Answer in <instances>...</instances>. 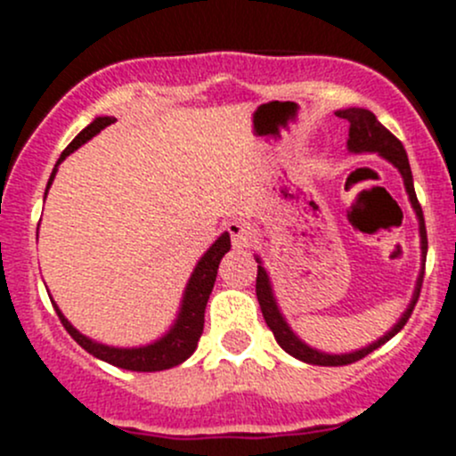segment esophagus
<instances>
[{"mask_svg": "<svg viewBox=\"0 0 456 456\" xmlns=\"http://www.w3.org/2000/svg\"><path fill=\"white\" fill-rule=\"evenodd\" d=\"M227 232L232 236V242L236 249H247L251 247V242L256 240V229L254 224L245 223V220H232L227 224Z\"/></svg>", "mask_w": 456, "mask_h": 456, "instance_id": "34e87169", "label": "esophagus"}]
</instances>
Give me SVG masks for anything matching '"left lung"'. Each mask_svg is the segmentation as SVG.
Here are the masks:
<instances>
[{
	"label": "left lung",
	"instance_id": "1",
	"mask_svg": "<svg viewBox=\"0 0 456 456\" xmlns=\"http://www.w3.org/2000/svg\"><path fill=\"white\" fill-rule=\"evenodd\" d=\"M338 117L346 118L348 126H351V127H348V150H351V151H377V154H381L384 159H388L390 163H393L395 167L402 172L403 185H406V191H408V196H411L412 207H415L417 216H419L421 251H424V256H426L428 254V236H426L424 211H421L419 200H417L415 185H412L411 163H408V156H406V150H403L402 141H399L397 136L393 134V132L386 130V127L381 126L379 121H377L375 114H372L370 110H364V108L339 110ZM257 262H260V260H257ZM421 282H424V271H421V275H419V282H417V291H415V297H412L411 306H408V311L403 314L402 320L395 324L393 330H388L384 338L377 339V342L370 344V346L362 348V351H355V353H346V355H326V353H320V351H315V348H309L305 342H300V339L293 335V330L289 329V324L284 322V317L280 315L278 305H275V300H273V293H271V284H269V278H266V271L262 269L260 265H257L256 296H257V302H260V309H262V315H265L266 326L273 330V338L278 339V344L284 348V351L289 353V355L297 357V360L306 362V364L346 366V364H353V362L364 360L369 353L375 351V348H379L381 344L388 342L393 335H397L399 330L406 326L408 317L412 315V309H415L417 300H419Z\"/></svg>",
	"mask_w": 456,
	"mask_h": 456
}]
</instances>
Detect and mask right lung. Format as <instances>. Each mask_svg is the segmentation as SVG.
<instances>
[{"mask_svg":"<svg viewBox=\"0 0 456 456\" xmlns=\"http://www.w3.org/2000/svg\"><path fill=\"white\" fill-rule=\"evenodd\" d=\"M114 121H117L114 117L94 118V121H92L86 130H81L79 134L75 136V141L63 150L61 159L57 160V165L61 163L70 151H75L77 147L84 145L86 141H90L92 136L99 134L103 127H108L110 123ZM54 174H57V167L53 169V176H50L48 187L53 185ZM229 247H232L229 233H223V236L209 247V251L200 257L199 266L194 269V273H191L190 278V284H187L185 297H183V309H181V315H178L176 324H174V329L169 330L163 339L150 344V346H142V348L103 346V344H96L92 342V339H87L86 335H81L79 330H77L75 326L61 315V311L57 309V305H54V311H57L59 320H61L63 329L72 335V339H75L81 348H86L90 355L99 357V360L108 362V364L118 366V369H126V370H136V372H154V370L172 369V366L183 364V362L196 351V346H199L202 326H205L207 300H209V293L211 289H214L220 260H223V256L227 254Z\"/></svg>","mask_w":456,"mask_h":456,"instance_id":"obj_1","label":"right lung"}]
</instances>
